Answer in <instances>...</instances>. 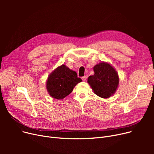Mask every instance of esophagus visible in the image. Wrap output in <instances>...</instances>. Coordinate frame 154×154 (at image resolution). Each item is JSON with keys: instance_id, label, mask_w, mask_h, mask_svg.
Wrapping results in <instances>:
<instances>
[{"instance_id": "34e87169", "label": "esophagus", "mask_w": 154, "mask_h": 154, "mask_svg": "<svg viewBox=\"0 0 154 154\" xmlns=\"http://www.w3.org/2000/svg\"><path fill=\"white\" fill-rule=\"evenodd\" d=\"M87 75H85V76L82 77V79L83 81H85V80H87Z\"/></svg>"}]
</instances>
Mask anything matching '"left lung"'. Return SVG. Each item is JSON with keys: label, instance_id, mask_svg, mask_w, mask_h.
<instances>
[{"label": "left lung", "instance_id": "left-lung-1", "mask_svg": "<svg viewBox=\"0 0 154 154\" xmlns=\"http://www.w3.org/2000/svg\"><path fill=\"white\" fill-rule=\"evenodd\" d=\"M94 71V74L88 77V84L97 95L103 99L109 98L119 87L117 72L110 63L105 62L96 64Z\"/></svg>", "mask_w": 154, "mask_h": 154}]
</instances>
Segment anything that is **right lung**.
Instances as JSON below:
<instances>
[{"label": "right lung", "mask_w": 154, "mask_h": 154, "mask_svg": "<svg viewBox=\"0 0 154 154\" xmlns=\"http://www.w3.org/2000/svg\"><path fill=\"white\" fill-rule=\"evenodd\" d=\"M80 82L82 79L77 77L76 72L63 64L57 67L48 75L46 88L51 97L61 100L69 95L75 86Z\"/></svg>", "instance_id": "obj_1"}]
</instances>
